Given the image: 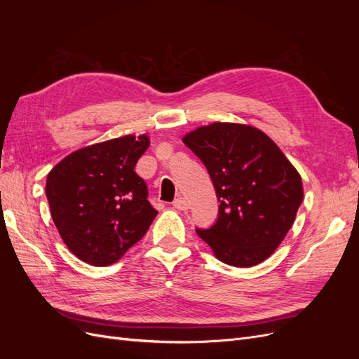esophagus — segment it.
<instances>
[{
	"label": "esophagus",
	"mask_w": 359,
	"mask_h": 359,
	"mask_svg": "<svg viewBox=\"0 0 359 359\" xmlns=\"http://www.w3.org/2000/svg\"><path fill=\"white\" fill-rule=\"evenodd\" d=\"M172 205H173V208L180 210V211H184V210L189 208V202L184 199V198H181V196H178L175 201H173Z\"/></svg>",
	"instance_id": "34e87169"
}]
</instances>
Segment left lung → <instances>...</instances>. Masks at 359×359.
I'll return each mask as SVG.
<instances>
[{"instance_id":"1","label":"left lung","mask_w":359,"mask_h":359,"mask_svg":"<svg viewBox=\"0 0 359 359\" xmlns=\"http://www.w3.org/2000/svg\"><path fill=\"white\" fill-rule=\"evenodd\" d=\"M212 180L220 202L210 229H196L223 264L250 268L285 240L304 198L298 170L273 139L247 124L212 123L182 137Z\"/></svg>"}]
</instances>
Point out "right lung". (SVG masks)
I'll return each instance as SVG.
<instances>
[{"mask_svg":"<svg viewBox=\"0 0 359 359\" xmlns=\"http://www.w3.org/2000/svg\"><path fill=\"white\" fill-rule=\"evenodd\" d=\"M147 135H127L81 148L48 173L52 220L70 252L93 266L118 262L142 238L157 211L135 166Z\"/></svg>","mask_w":359,"mask_h":359,"instance_id":"obj_1","label":"right lung"}]
</instances>
